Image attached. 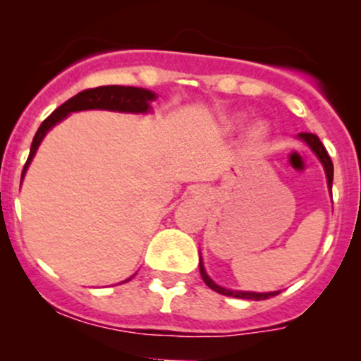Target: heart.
Masks as SVG:
<instances>
[{
    "mask_svg": "<svg viewBox=\"0 0 361 361\" xmlns=\"http://www.w3.org/2000/svg\"><path fill=\"white\" fill-rule=\"evenodd\" d=\"M268 135V126L264 122H255L247 128V140L251 144H259Z\"/></svg>",
    "mask_w": 361,
    "mask_h": 361,
    "instance_id": "1",
    "label": "heart"
}]
</instances>
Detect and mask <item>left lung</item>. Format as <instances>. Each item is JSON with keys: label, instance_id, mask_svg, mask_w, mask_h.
Returning <instances> with one entry per match:
<instances>
[{"label": "left lung", "instance_id": "8db88e82", "mask_svg": "<svg viewBox=\"0 0 361 361\" xmlns=\"http://www.w3.org/2000/svg\"><path fill=\"white\" fill-rule=\"evenodd\" d=\"M299 139L304 140L307 146L312 149L314 154L319 157V161L322 163V166H324V171H326V178H327V186H329V190L333 188V161H331L329 154H327L326 147L322 146V142L319 140L317 135L314 134H305V132H302L299 134ZM200 275L204 281L207 283V287H210L212 290H215L217 293H222V295H227V297H235V299H247V300H267L270 299V297H275L279 295L280 292H267V293H258V292H241V290H229V288H224L221 285H217L215 281H212L209 275H207L205 268H204V263H202L200 259Z\"/></svg>", "mask_w": 361, "mask_h": 361}]
</instances>
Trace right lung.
I'll return each instance as SVG.
<instances>
[{"label":"right lung","instance_id":"obj_1","mask_svg":"<svg viewBox=\"0 0 361 361\" xmlns=\"http://www.w3.org/2000/svg\"><path fill=\"white\" fill-rule=\"evenodd\" d=\"M156 100V93L144 88H134V86H98V88L85 90L78 93L76 97L69 98L68 102L62 103L59 109H56L47 118L40 123L34 140H32L30 154H28L27 163H25L22 171V180L25 171L30 166L34 159L37 147L40 146L51 128L57 122L64 120L73 111L81 110H110V111H126V114H147L151 110V102Z\"/></svg>","mask_w":361,"mask_h":361}]
</instances>
